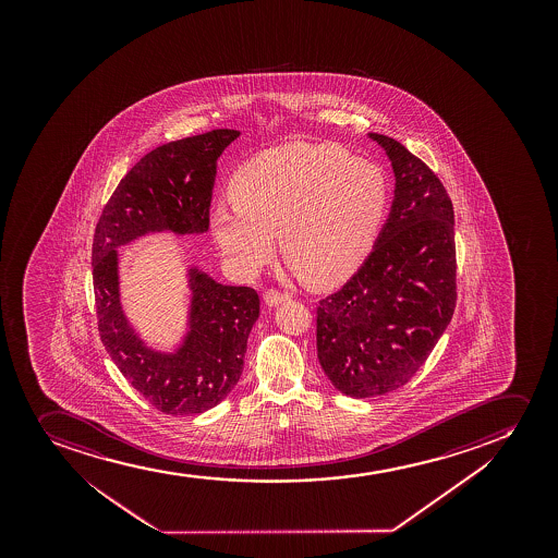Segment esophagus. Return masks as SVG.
<instances>
[{
  "label": "esophagus",
  "instance_id": "1",
  "mask_svg": "<svg viewBox=\"0 0 558 558\" xmlns=\"http://www.w3.org/2000/svg\"><path fill=\"white\" fill-rule=\"evenodd\" d=\"M264 300H266V305H268V307H277V305H281V303L287 302V300H289V295L282 294V292H277V290H268L266 295H264Z\"/></svg>",
  "mask_w": 558,
  "mask_h": 558
}]
</instances>
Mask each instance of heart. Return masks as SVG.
Instances as JSON below:
<instances>
[{
    "instance_id": "b5f03b06",
    "label": "heart",
    "mask_w": 558,
    "mask_h": 558,
    "mask_svg": "<svg viewBox=\"0 0 558 558\" xmlns=\"http://www.w3.org/2000/svg\"><path fill=\"white\" fill-rule=\"evenodd\" d=\"M236 201L211 210L227 263L255 276L284 255L305 281L329 287L352 276L378 238L389 205L381 167L327 143L290 142L256 154L231 182Z\"/></svg>"
}]
</instances>
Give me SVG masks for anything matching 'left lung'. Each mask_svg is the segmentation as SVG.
<instances>
[{
  "mask_svg": "<svg viewBox=\"0 0 558 558\" xmlns=\"http://www.w3.org/2000/svg\"><path fill=\"white\" fill-rule=\"evenodd\" d=\"M395 173L371 255L316 308L318 361L337 391L371 398L408 384L456 307L454 210L441 180L402 143L368 134Z\"/></svg>",
  "mask_w": 558,
  "mask_h": 558,
  "instance_id": "left-lung-1",
  "label": "left lung"
}]
</instances>
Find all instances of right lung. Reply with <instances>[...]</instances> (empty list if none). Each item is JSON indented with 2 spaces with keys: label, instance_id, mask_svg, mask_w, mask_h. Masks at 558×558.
I'll list each match as a JSON object with an SVG mask.
<instances>
[{
  "label": "right lung",
  "instance_id": "right-lung-1",
  "mask_svg": "<svg viewBox=\"0 0 558 558\" xmlns=\"http://www.w3.org/2000/svg\"><path fill=\"white\" fill-rule=\"evenodd\" d=\"M238 135V130H211L143 156L104 206L93 240L102 344L135 391L169 415L205 413L231 395L244 371L260 300L250 287L221 284L190 264L186 331L171 350L148 347L122 308L119 250L147 234L208 231L216 163Z\"/></svg>",
  "mask_w": 558,
  "mask_h": 558
}]
</instances>
